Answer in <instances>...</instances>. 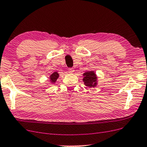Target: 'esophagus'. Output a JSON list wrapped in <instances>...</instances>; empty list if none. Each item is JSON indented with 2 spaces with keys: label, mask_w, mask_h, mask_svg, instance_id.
Segmentation results:
<instances>
[{
  "label": "esophagus",
  "mask_w": 147,
  "mask_h": 147,
  "mask_svg": "<svg viewBox=\"0 0 147 147\" xmlns=\"http://www.w3.org/2000/svg\"><path fill=\"white\" fill-rule=\"evenodd\" d=\"M68 71L69 72V73H74V69L73 67H69V68H68Z\"/></svg>",
  "instance_id": "obj_1"
}]
</instances>
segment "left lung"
<instances>
[{
  "mask_svg": "<svg viewBox=\"0 0 147 147\" xmlns=\"http://www.w3.org/2000/svg\"><path fill=\"white\" fill-rule=\"evenodd\" d=\"M83 81L84 84L87 87H92L96 86V76L94 71H86L83 74Z\"/></svg>",
  "mask_w": 147,
  "mask_h": 147,
  "instance_id": "8db88e82",
  "label": "left lung"
}]
</instances>
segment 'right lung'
<instances>
[{
  "mask_svg": "<svg viewBox=\"0 0 147 147\" xmlns=\"http://www.w3.org/2000/svg\"><path fill=\"white\" fill-rule=\"evenodd\" d=\"M58 76H59V74H58L57 72H54V73L50 76V80L51 82L53 83L56 82V81L58 79Z\"/></svg>",
  "mask_w": 147,
  "mask_h": 147,
  "instance_id": "right-lung-1",
  "label": "right lung"
}]
</instances>
